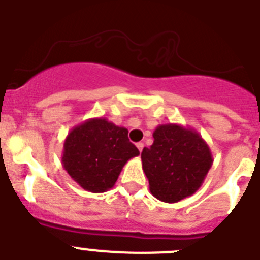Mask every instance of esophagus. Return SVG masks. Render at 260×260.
<instances>
[{"instance_id": "esophagus-1", "label": "esophagus", "mask_w": 260, "mask_h": 260, "mask_svg": "<svg viewBox=\"0 0 260 260\" xmlns=\"http://www.w3.org/2000/svg\"><path fill=\"white\" fill-rule=\"evenodd\" d=\"M143 147H144V144L142 143V142L137 143V148H138V150H139V152H142V150H143Z\"/></svg>"}]
</instances>
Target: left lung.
<instances>
[{"label":"left lung","mask_w":260,"mask_h":260,"mask_svg":"<svg viewBox=\"0 0 260 260\" xmlns=\"http://www.w3.org/2000/svg\"><path fill=\"white\" fill-rule=\"evenodd\" d=\"M153 143L142 151V167L151 194L165 203H177L194 194L204 182L213 157L197 130L178 123L158 125Z\"/></svg>","instance_id":"obj_1"}]
</instances>
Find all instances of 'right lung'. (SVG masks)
I'll use <instances>...</instances> for the list:
<instances>
[{
	"instance_id": "right-lung-1",
	"label": "right lung",
	"mask_w": 260,
	"mask_h": 260,
	"mask_svg": "<svg viewBox=\"0 0 260 260\" xmlns=\"http://www.w3.org/2000/svg\"><path fill=\"white\" fill-rule=\"evenodd\" d=\"M127 128L104 117L89 118L70 130L63 143L62 165L69 176L91 192L112 189L123 165L139 155Z\"/></svg>"
}]
</instances>
